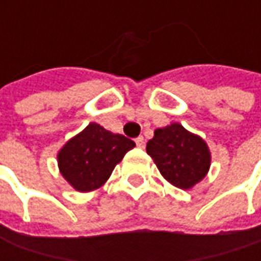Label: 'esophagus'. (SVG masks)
Wrapping results in <instances>:
<instances>
[{
    "mask_svg": "<svg viewBox=\"0 0 261 261\" xmlns=\"http://www.w3.org/2000/svg\"><path fill=\"white\" fill-rule=\"evenodd\" d=\"M136 144L138 148H144L145 147V141H144V137H138L136 138Z\"/></svg>",
    "mask_w": 261,
    "mask_h": 261,
    "instance_id": "obj_1",
    "label": "esophagus"
}]
</instances>
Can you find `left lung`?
Masks as SVG:
<instances>
[{
	"label": "left lung",
	"mask_w": 261,
	"mask_h": 261,
	"mask_svg": "<svg viewBox=\"0 0 261 261\" xmlns=\"http://www.w3.org/2000/svg\"><path fill=\"white\" fill-rule=\"evenodd\" d=\"M147 153L170 185L189 190L208 173L211 153L201 137L179 123L156 128L147 144Z\"/></svg>",
	"instance_id": "obj_1"
}]
</instances>
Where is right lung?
Listing matches in <instances>:
<instances>
[{"instance_id":"obj_1","label":"right lung","mask_w":261,"mask_h":261,"mask_svg":"<svg viewBox=\"0 0 261 261\" xmlns=\"http://www.w3.org/2000/svg\"><path fill=\"white\" fill-rule=\"evenodd\" d=\"M136 147L130 138L89 123L59 151L60 173L75 190L92 192L103 186L114 166Z\"/></svg>"}]
</instances>
